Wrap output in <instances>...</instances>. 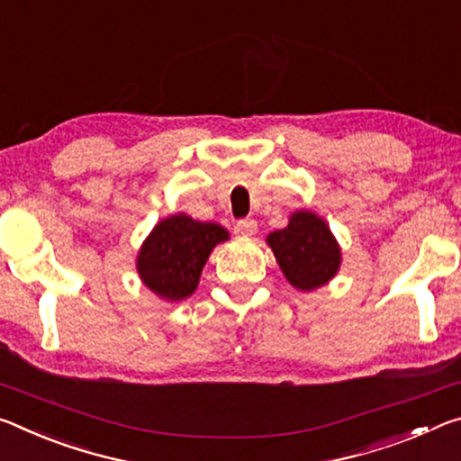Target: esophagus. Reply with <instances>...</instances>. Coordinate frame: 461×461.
Listing matches in <instances>:
<instances>
[{
  "mask_svg": "<svg viewBox=\"0 0 461 461\" xmlns=\"http://www.w3.org/2000/svg\"><path fill=\"white\" fill-rule=\"evenodd\" d=\"M235 230L239 232V235H243V237H253L255 232H258V222H255L253 218H243V221L237 222Z\"/></svg>",
  "mask_w": 461,
  "mask_h": 461,
  "instance_id": "obj_1",
  "label": "esophagus"
}]
</instances>
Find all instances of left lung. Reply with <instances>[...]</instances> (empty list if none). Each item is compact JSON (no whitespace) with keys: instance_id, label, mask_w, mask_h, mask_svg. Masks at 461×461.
<instances>
[{"instance_id":"1","label":"left lung","mask_w":461,"mask_h":461,"mask_svg":"<svg viewBox=\"0 0 461 461\" xmlns=\"http://www.w3.org/2000/svg\"><path fill=\"white\" fill-rule=\"evenodd\" d=\"M267 245L285 280L300 292L322 288L341 267V247L324 218L311 210L292 212L285 229L269 232Z\"/></svg>"}]
</instances>
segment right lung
<instances>
[{"label": "right lung", "mask_w": 461, "mask_h": 461, "mask_svg": "<svg viewBox=\"0 0 461 461\" xmlns=\"http://www.w3.org/2000/svg\"><path fill=\"white\" fill-rule=\"evenodd\" d=\"M224 240H229V230L216 222L194 221L184 212L163 218L139 249L140 282L161 300L190 298L210 253Z\"/></svg>", "instance_id": "obj_1"}]
</instances>
